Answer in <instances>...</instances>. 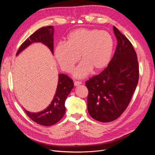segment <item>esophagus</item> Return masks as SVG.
Instances as JSON below:
<instances>
[{"mask_svg":"<svg viewBox=\"0 0 155 155\" xmlns=\"http://www.w3.org/2000/svg\"><path fill=\"white\" fill-rule=\"evenodd\" d=\"M80 84H82V82H79V81H75V82H74L75 86H78V85H80Z\"/></svg>","mask_w":155,"mask_h":155,"instance_id":"1","label":"esophagus"}]
</instances>
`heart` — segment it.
Returning <instances> with one entry per match:
<instances>
[{"mask_svg": "<svg viewBox=\"0 0 155 155\" xmlns=\"http://www.w3.org/2000/svg\"><path fill=\"white\" fill-rule=\"evenodd\" d=\"M114 43L111 36L105 31L80 28L68 35L66 43H60L54 50V56L60 68L71 73L80 60L83 61L73 72V77L82 78L94 70L102 71L110 63Z\"/></svg>", "mask_w": 155, "mask_h": 155, "instance_id": "b5f03b06", "label": "heart"}]
</instances>
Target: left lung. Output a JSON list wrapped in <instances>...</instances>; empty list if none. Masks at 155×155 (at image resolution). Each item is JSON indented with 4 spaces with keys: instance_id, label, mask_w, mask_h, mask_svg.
I'll use <instances>...</instances> for the list:
<instances>
[{
    "instance_id": "left-lung-1",
    "label": "left lung",
    "mask_w": 155,
    "mask_h": 155,
    "mask_svg": "<svg viewBox=\"0 0 155 155\" xmlns=\"http://www.w3.org/2000/svg\"><path fill=\"white\" fill-rule=\"evenodd\" d=\"M117 45L107 67L87 80L88 112L94 119L109 123L126 109L139 79V65L129 40L113 27Z\"/></svg>"
}]
</instances>
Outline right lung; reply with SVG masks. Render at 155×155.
Segmentation results:
<instances>
[{
	"label": "right lung",
	"instance_id": "obj_1",
	"mask_svg": "<svg viewBox=\"0 0 155 155\" xmlns=\"http://www.w3.org/2000/svg\"><path fill=\"white\" fill-rule=\"evenodd\" d=\"M53 36L54 28L53 26L39 29L21 45L16 56L35 43H41L46 45L53 54ZM73 87L74 84L73 80L66 75L60 73L58 74V85L53 99L46 109L38 112H31L24 108V109L29 118L35 123L45 126L54 125L64 115L66 110L64 102Z\"/></svg>",
	"mask_w": 155,
	"mask_h": 155
}]
</instances>
